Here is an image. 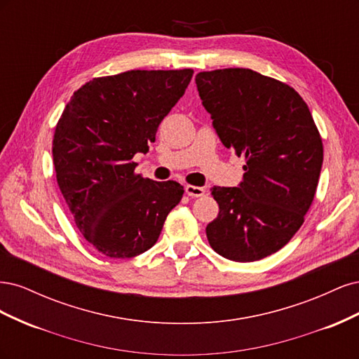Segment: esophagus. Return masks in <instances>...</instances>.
<instances>
[{
    "instance_id": "1",
    "label": "esophagus",
    "mask_w": 359,
    "mask_h": 359,
    "mask_svg": "<svg viewBox=\"0 0 359 359\" xmlns=\"http://www.w3.org/2000/svg\"><path fill=\"white\" fill-rule=\"evenodd\" d=\"M186 193L190 198H201L205 194V189L196 186H186Z\"/></svg>"
}]
</instances>
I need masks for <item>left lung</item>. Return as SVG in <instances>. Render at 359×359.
<instances>
[{"label":"left lung","instance_id":"left-lung-1","mask_svg":"<svg viewBox=\"0 0 359 359\" xmlns=\"http://www.w3.org/2000/svg\"><path fill=\"white\" fill-rule=\"evenodd\" d=\"M196 85L226 148L245 157L238 187H212L219 215L210 245L235 262H255L285 247L304 223L323 161L309 106L289 85L250 69L201 72Z\"/></svg>","mask_w":359,"mask_h":359}]
</instances>
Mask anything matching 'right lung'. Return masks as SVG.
Wrapping results in <instances>:
<instances>
[{"instance_id": "add662e5", "label": "right lung", "mask_w": 359, "mask_h": 359, "mask_svg": "<svg viewBox=\"0 0 359 359\" xmlns=\"http://www.w3.org/2000/svg\"><path fill=\"white\" fill-rule=\"evenodd\" d=\"M193 76L184 70H130L74 91L52 144L57 181L74 223L95 250L115 259L153 247L184 187L135 173Z\"/></svg>"}]
</instances>
